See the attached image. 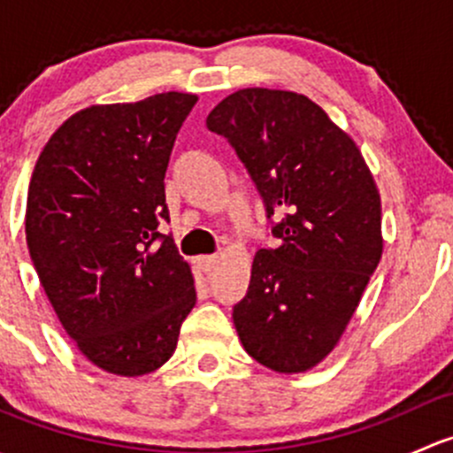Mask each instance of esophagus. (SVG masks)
<instances>
[{"mask_svg":"<svg viewBox=\"0 0 453 453\" xmlns=\"http://www.w3.org/2000/svg\"><path fill=\"white\" fill-rule=\"evenodd\" d=\"M221 263V256L217 254H210V256H199L197 258V265L203 272H212V269H217V265Z\"/></svg>","mask_w":453,"mask_h":453,"instance_id":"1","label":"esophagus"}]
</instances>
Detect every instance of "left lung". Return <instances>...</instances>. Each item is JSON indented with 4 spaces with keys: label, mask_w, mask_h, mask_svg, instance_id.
Wrapping results in <instances>:
<instances>
[{
    "label": "left lung",
    "mask_w": 453,
    "mask_h": 453,
    "mask_svg": "<svg viewBox=\"0 0 453 453\" xmlns=\"http://www.w3.org/2000/svg\"><path fill=\"white\" fill-rule=\"evenodd\" d=\"M252 175L280 239L258 250L234 326L276 372L318 366L344 335L383 252L381 197L355 140L307 96L248 87L205 120Z\"/></svg>",
    "instance_id": "obj_1"
}]
</instances>
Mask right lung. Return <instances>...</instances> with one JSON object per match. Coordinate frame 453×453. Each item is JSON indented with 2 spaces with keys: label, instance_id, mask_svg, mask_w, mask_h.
<instances>
[{
  "label": "right lung",
  "instance_id": "right-lung-1",
  "mask_svg": "<svg viewBox=\"0 0 453 453\" xmlns=\"http://www.w3.org/2000/svg\"><path fill=\"white\" fill-rule=\"evenodd\" d=\"M195 94L91 104L41 150L26 241L41 287L81 353L120 377L153 372L197 303L173 236L164 175Z\"/></svg>",
  "mask_w": 453,
  "mask_h": 453
}]
</instances>
